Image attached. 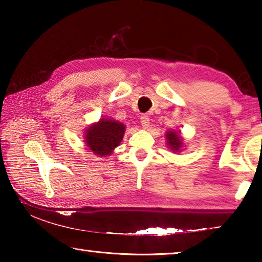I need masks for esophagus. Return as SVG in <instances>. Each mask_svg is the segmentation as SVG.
I'll return each instance as SVG.
<instances>
[{"label": "esophagus", "instance_id": "obj_1", "mask_svg": "<svg viewBox=\"0 0 262 262\" xmlns=\"http://www.w3.org/2000/svg\"><path fill=\"white\" fill-rule=\"evenodd\" d=\"M141 125L143 128H148L150 125V119L147 114H142L141 115Z\"/></svg>", "mask_w": 262, "mask_h": 262}]
</instances>
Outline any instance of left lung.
<instances>
[{"label":"left lung","instance_id":"8db88e82","mask_svg":"<svg viewBox=\"0 0 262 262\" xmlns=\"http://www.w3.org/2000/svg\"><path fill=\"white\" fill-rule=\"evenodd\" d=\"M167 148L172 152H180L184 148V139L180 135V130H167L165 134Z\"/></svg>","mask_w":262,"mask_h":262}]
</instances>
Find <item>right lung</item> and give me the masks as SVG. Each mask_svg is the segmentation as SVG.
<instances>
[{"label":"right lung","mask_w":262,"mask_h":262,"mask_svg":"<svg viewBox=\"0 0 262 262\" xmlns=\"http://www.w3.org/2000/svg\"><path fill=\"white\" fill-rule=\"evenodd\" d=\"M126 132L122 122L112 118H100L84 130V142L90 152L96 156L107 157L120 145Z\"/></svg>","instance_id":"right-lung-1"}]
</instances>
